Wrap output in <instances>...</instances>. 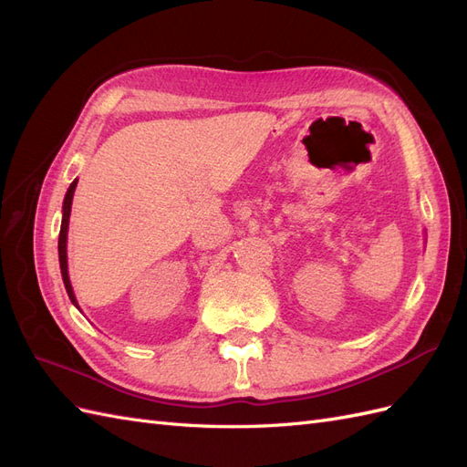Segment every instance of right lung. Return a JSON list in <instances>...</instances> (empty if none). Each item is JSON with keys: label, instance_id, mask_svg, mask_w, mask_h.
Instances as JSON below:
<instances>
[{"label": "right lung", "instance_id": "1", "mask_svg": "<svg viewBox=\"0 0 467 467\" xmlns=\"http://www.w3.org/2000/svg\"><path fill=\"white\" fill-rule=\"evenodd\" d=\"M78 187V179L69 185L67 192H66V199H64V206H62V228H60V237H58V257H60V268H62V280H64V286L66 292L69 296V300L78 307L76 302V296H74V288H72V282H69L67 276V253H66V244H67V223H69V212H72V201H74V191Z\"/></svg>", "mask_w": 467, "mask_h": 467}]
</instances>
